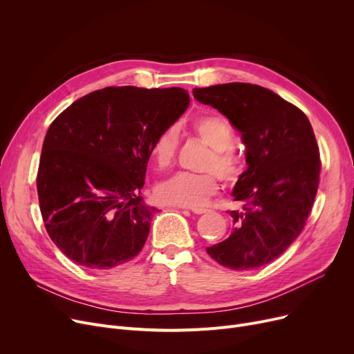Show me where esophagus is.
Masks as SVG:
<instances>
[{"label": "esophagus", "mask_w": 354, "mask_h": 354, "mask_svg": "<svg viewBox=\"0 0 354 354\" xmlns=\"http://www.w3.org/2000/svg\"><path fill=\"white\" fill-rule=\"evenodd\" d=\"M191 212H192V214H196V215H202V214L208 212V209H205V208H192Z\"/></svg>", "instance_id": "esophagus-1"}]
</instances>
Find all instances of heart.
I'll return each instance as SVG.
<instances>
[{
  "mask_svg": "<svg viewBox=\"0 0 354 354\" xmlns=\"http://www.w3.org/2000/svg\"><path fill=\"white\" fill-rule=\"evenodd\" d=\"M195 133L212 151L202 165L203 171H215L225 180H235L243 172V159L231 151L235 136L227 120L218 116L205 115L194 122ZM179 142L176 126H169L155 138L151 155L160 169H166L174 163ZM219 189L218 178L214 172L188 174L180 172L160 182L156 188L158 198L169 205L182 208H199L216 195Z\"/></svg>",
  "mask_w": 354,
  "mask_h": 354,
  "instance_id": "obj_1",
  "label": "heart"
}]
</instances>
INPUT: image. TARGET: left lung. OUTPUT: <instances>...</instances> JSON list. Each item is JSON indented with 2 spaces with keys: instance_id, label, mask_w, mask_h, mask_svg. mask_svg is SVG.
Instances as JSON below:
<instances>
[{
  "instance_id": "1",
  "label": "left lung",
  "mask_w": 354,
  "mask_h": 354,
  "mask_svg": "<svg viewBox=\"0 0 354 354\" xmlns=\"http://www.w3.org/2000/svg\"><path fill=\"white\" fill-rule=\"evenodd\" d=\"M194 97L224 115L243 136L247 171L232 196L231 235L207 252L235 271L280 257L304 228L320 178V153L303 111L270 88L250 83L194 88Z\"/></svg>"
}]
</instances>
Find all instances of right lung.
Instances as JSON below:
<instances>
[{"label":"right lung","mask_w":354,"mask_h":354,"mask_svg":"<svg viewBox=\"0 0 354 354\" xmlns=\"http://www.w3.org/2000/svg\"><path fill=\"white\" fill-rule=\"evenodd\" d=\"M189 102L180 87H106L50 124L37 191L46 230L71 261L109 270L142 251L158 211L140 195L151 147Z\"/></svg>","instance_id":"obj_1"}]
</instances>
